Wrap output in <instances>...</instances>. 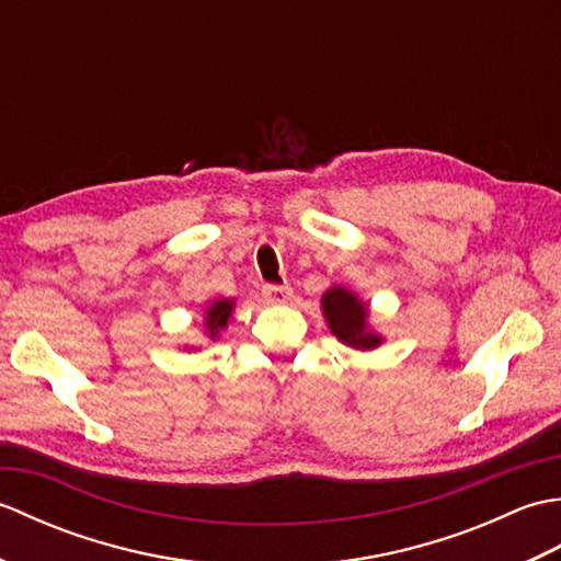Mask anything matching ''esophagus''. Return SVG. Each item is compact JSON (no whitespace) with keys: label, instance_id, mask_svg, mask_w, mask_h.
<instances>
[{"label":"esophagus","instance_id":"esophagus-1","mask_svg":"<svg viewBox=\"0 0 561 561\" xmlns=\"http://www.w3.org/2000/svg\"><path fill=\"white\" fill-rule=\"evenodd\" d=\"M265 299L270 304H277V306L287 304L291 299V287H289V284H267Z\"/></svg>","mask_w":561,"mask_h":561}]
</instances>
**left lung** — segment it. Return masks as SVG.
<instances>
[{
  "mask_svg": "<svg viewBox=\"0 0 561 561\" xmlns=\"http://www.w3.org/2000/svg\"><path fill=\"white\" fill-rule=\"evenodd\" d=\"M320 311H323V318L332 335L342 344H347V347L371 352L383 344V335L368 323V320H371V316H368L371 313L368 311V304L362 301L356 291L335 284V287H330L323 294V299H320Z\"/></svg>",
  "mask_w": 561,
  "mask_h": 561,
  "instance_id": "1",
  "label": "left lung"
}]
</instances>
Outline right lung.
Returning a JSON list of instances; mask_svg holds the SVG:
<instances>
[{"label": "right lung", "instance_id": "obj_1", "mask_svg": "<svg viewBox=\"0 0 561 561\" xmlns=\"http://www.w3.org/2000/svg\"><path fill=\"white\" fill-rule=\"evenodd\" d=\"M233 308H236V299H214L207 308H205V316H202V328H205V337L209 342L219 340L221 330L229 328V320L233 316ZM185 352H199L197 347H183Z\"/></svg>", "mask_w": 561, "mask_h": 561}]
</instances>
